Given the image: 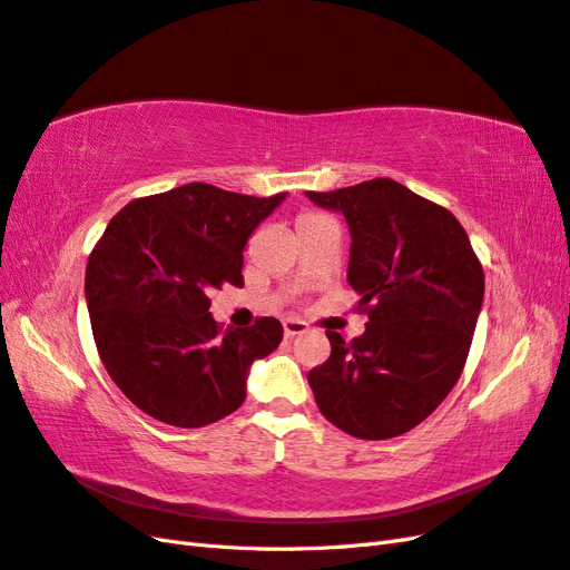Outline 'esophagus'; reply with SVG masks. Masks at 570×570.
Segmentation results:
<instances>
[{
    "label": "esophagus",
    "instance_id": "1",
    "mask_svg": "<svg viewBox=\"0 0 570 570\" xmlns=\"http://www.w3.org/2000/svg\"><path fill=\"white\" fill-rule=\"evenodd\" d=\"M283 331H285V337H297L308 331V323H304L302 318H285Z\"/></svg>",
    "mask_w": 570,
    "mask_h": 570
}]
</instances>
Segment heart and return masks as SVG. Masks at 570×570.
Instances as JSON below:
<instances>
[{"label": "heart", "mask_w": 570, "mask_h": 570, "mask_svg": "<svg viewBox=\"0 0 570 570\" xmlns=\"http://www.w3.org/2000/svg\"><path fill=\"white\" fill-rule=\"evenodd\" d=\"M316 216H321V214H304L299 220H308V218H316Z\"/></svg>", "instance_id": "heart-1"}]
</instances>
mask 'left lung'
I'll list each match as a JSON object with an SVG mask.
<instances>
[{
  "label": "left lung",
  "mask_w": 570,
  "mask_h": 570,
  "mask_svg": "<svg viewBox=\"0 0 570 570\" xmlns=\"http://www.w3.org/2000/svg\"><path fill=\"white\" fill-rule=\"evenodd\" d=\"M350 223V285L368 314L331 358L308 371L323 416L358 440H390L423 423L469 358L485 273L456 216L402 183L373 178L306 193Z\"/></svg>",
  "instance_id": "1"
}]
</instances>
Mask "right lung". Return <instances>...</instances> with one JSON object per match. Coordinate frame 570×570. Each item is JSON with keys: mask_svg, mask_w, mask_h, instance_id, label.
Wrapping results in <instances>:
<instances>
[{"mask_svg": "<svg viewBox=\"0 0 570 570\" xmlns=\"http://www.w3.org/2000/svg\"><path fill=\"white\" fill-rule=\"evenodd\" d=\"M285 193L252 197L206 183L132 199L85 268L97 354L111 381L147 416L202 428L243 406L254 358L278 347L283 325L214 321L209 295L243 287L247 237Z\"/></svg>", "mask_w": 570, "mask_h": 570, "instance_id": "right-lung-1", "label": "right lung"}]
</instances>
